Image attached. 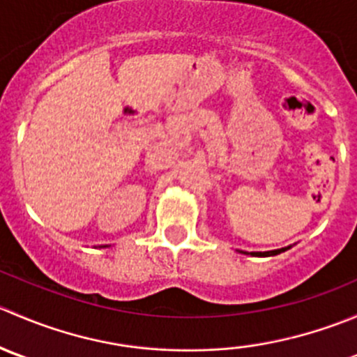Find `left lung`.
Listing matches in <instances>:
<instances>
[{
	"label": "left lung",
	"instance_id": "8db88e82",
	"mask_svg": "<svg viewBox=\"0 0 357 357\" xmlns=\"http://www.w3.org/2000/svg\"><path fill=\"white\" fill-rule=\"evenodd\" d=\"M287 248H280V250H269V252H252V255H257V257H269V255H276L280 252H285Z\"/></svg>",
	"mask_w": 357,
	"mask_h": 357
}]
</instances>
